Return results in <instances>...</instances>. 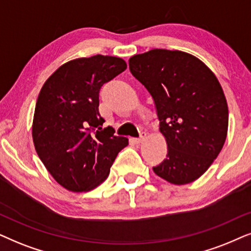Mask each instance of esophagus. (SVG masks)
Here are the masks:
<instances>
[{"instance_id":"34e87169","label":"esophagus","mask_w":251,"mask_h":251,"mask_svg":"<svg viewBox=\"0 0 251 251\" xmlns=\"http://www.w3.org/2000/svg\"><path fill=\"white\" fill-rule=\"evenodd\" d=\"M146 138H147V133H146V132H142L141 134H140L139 138L135 139V142H136V143H142L143 141H145Z\"/></svg>"}]
</instances>
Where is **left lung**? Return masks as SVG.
<instances>
[{
    "instance_id": "left-lung-1",
    "label": "left lung",
    "mask_w": 251,
    "mask_h": 251,
    "mask_svg": "<svg viewBox=\"0 0 251 251\" xmlns=\"http://www.w3.org/2000/svg\"><path fill=\"white\" fill-rule=\"evenodd\" d=\"M131 73L152 96L168 155L153 172L175 185L200 178L225 143L228 108L204 63L179 50L152 49L129 59Z\"/></svg>"
}]
</instances>
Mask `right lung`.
<instances>
[{
	"mask_svg": "<svg viewBox=\"0 0 251 251\" xmlns=\"http://www.w3.org/2000/svg\"><path fill=\"white\" fill-rule=\"evenodd\" d=\"M127 68L124 59L95 55L68 62L40 92L33 119L36 152L53 179L72 192L94 189L108 178L128 139L103 128L100 91Z\"/></svg>",
	"mask_w": 251,
	"mask_h": 251,
	"instance_id": "1",
	"label": "right lung"
}]
</instances>
